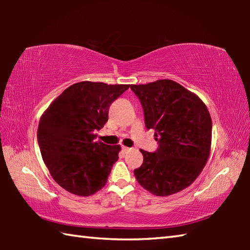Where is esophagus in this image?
Here are the masks:
<instances>
[{"mask_svg": "<svg viewBox=\"0 0 250 250\" xmlns=\"http://www.w3.org/2000/svg\"><path fill=\"white\" fill-rule=\"evenodd\" d=\"M131 150H132V149H131V147H128V146H122V151H124L125 153H126V152H129Z\"/></svg>", "mask_w": 250, "mask_h": 250, "instance_id": "34e87169", "label": "esophagus"}]
</instances>
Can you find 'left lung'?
I'll use <instances>...</instances> for the list:
<instances>
[{
    "label": "left lung",
    "instance_id": "left-lung-1",
    "mask_svg": "<svg viewBox=\"0 0 250 250\" xmlns=\"http://www.w3.org/2000/svg\"><path fill=\"white\" fill-rule=\"evenodd\" d=\"M145 111L146 129L155 131L159 149L140 150L134 170L138 183L156 196H168L191 185L209 158L211 118L194 92L171 79L131 84Z\"/></svg>",
    "mask_w": 250,
    "mask_h": 250
}]
</instances>
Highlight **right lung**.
<instances>
[{"label": "right lung", "instance_id": "add662e5", "mask_svg": "<svg viewBox=\"0 0 250 250\" xmlns=\"http://www.w3.org/2000/svg\"><path fill=\"white\" fill-rule=\"evenodd\" d=\"M130 84L80 82L55 99L41 117L37 140L55 182L77 196L104 188L121 146L96 141L109 107Z\"/></svg>", "mask_w": 250, "mask_h": 250}]
</instances>
